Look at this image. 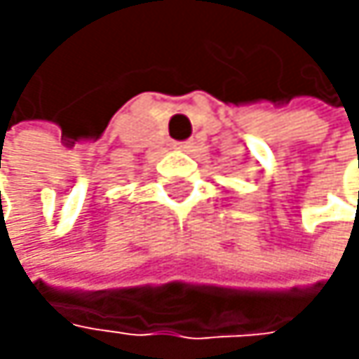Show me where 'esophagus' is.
<instances>
[{"label": "esophagus", "instance_id": "1", "mask_svg": "<svg viewBox=\"0 0 359 359\" xmlns=\"http://www.w3.org/2000/svg\"><path fill=\"white\" fill-rule=\"evenodd\" d=\"M178 150H185V153H191V148H194V142H181V144H176Z\"/></svg>", "mask_w": 359, "mask_h": 359}]
</instances>
